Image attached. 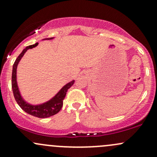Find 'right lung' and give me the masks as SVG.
Listing matches in <instances>:
<instances>
[{"label":"right lung","mask_w":157,"mask_h":157,"mask_svg":"<svg viewBox=\"0 0 157 157\" xmlns=\"http://www.w3.org/2000/svg\"><path fill=\"white\" fill-rule=\"evenodd\" d=\"M53 38H49V39H52ZM38 43L34 44V45H29V46L26 47L23 50V52L20 53V55L17 57L16 59L15 62H14L13 65V71H12V90L13 93L14 98H15L16 101H17V104L20 105V107L23 109L24 112L26 113L29 114V115H33L35 117L40 118H48V117H51L52 115H55L58 113L63 105V100H64V97L66 96V93L68 89H70L73 86L74 83V80H72L70 83H67L65 86H63L61 90L52 98V99L48 101V102H45L43 104L38 105H33L27 103L25 102L24 99L22 98L21 95H20V91H19L18 86H17V65H18L19 62L23 58L24 54L26 53V51L29 48H33L34 47L37 46Z\"/></svg>","instance_id":"obj_1"}]
</instances>
